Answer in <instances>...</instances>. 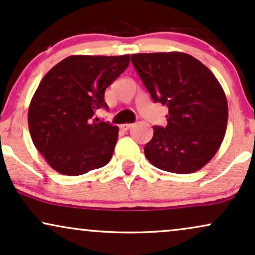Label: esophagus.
I'll use <instances>...</instances> for the list:
<instances>
[{"instance_id":"esophagus-1","label":"esophagus","mask_w":255,"mask_h":255,"mask_svg":"<svg viewBox=\"0 0 255 255\" xmlns=\"http://www.w3.org/2000/svg\"><path fill=\"white\" fill-rule=\"evenodd\" d=\"M130 127H133V124H124V125H121V129L122 130H128Z\"/></svg>"}]
</instances>
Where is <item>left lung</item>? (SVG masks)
<instances>
[{
    "instance_id": "1",
    "label": "left lung",
    "mask_w": 255,
    "mask_h": 255,
    "mask_svg": "<svg viewBox=\"0 0 255 255\" xmlns=\"http://www.w3.org/2000/svg\"><path fill=\"white\" fill-rule=\"evenodd\" d=\"M154 102L168 108L166 127H153L145 155L153 166L192 173L219 151L228 122L226 94L204 64L183 52L131 54Z\"/></svg>"
}]
</instances>
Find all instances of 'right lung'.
Wrapping results in <instances>:
<instances>
[{
  "mask_svg": "<svg viewBox=\"0 0 255 255\" xmlns=\"http://www.w3.org/2000/svg\"><path fill=\"white\" fill-rule=\"evenodd\" d=\"M125 56H70L41 79L28 108L33 143L48 165L66 176H81L110 161L118 126L93 120L108 108L106 89L129 65Z\"/></svg>",
  "mask_w": 255,
  "mask_h": 255,
  "instance_id": "1",
  "label": "right lung"
}]
</instances>
